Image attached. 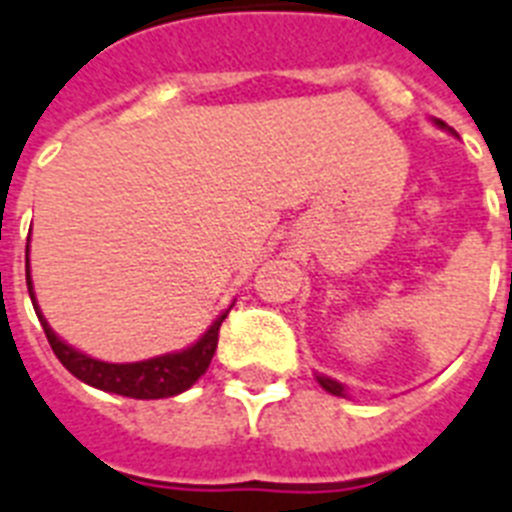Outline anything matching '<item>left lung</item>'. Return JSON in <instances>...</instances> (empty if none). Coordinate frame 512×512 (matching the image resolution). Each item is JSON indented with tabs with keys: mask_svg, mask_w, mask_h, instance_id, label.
Here are the masks:
<instances>
[{
	"mask_svg": "<svg viewBox=\"0 0 512 512\" xmlns=\"http://www.w3.org/2000/svg\"><path fill=\"white\" fill-rule=\"evenodd\" d=\"M436 126H442V128H444V123H442V120H436ZM318 384H321L323 389H326V392L336 394V397H344V386L339 384V381H334V378L318 376Z\"/></svg>",
	"mask_w": 512,
	"mask_h": 512,
	"instance_id": "1",
	"label": "left lung"
}]
</instances>
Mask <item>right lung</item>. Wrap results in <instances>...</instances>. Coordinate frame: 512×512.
Masks as SVG:
<instances>
[{"label":"right lung","instance_id":"right-lung-1","mask_svg":"<svg viewBox=\"0 0 512 512\" xmlns=\"http://www.w3.org/2000/svg\"><path fill=\"white\" fill-rule=\"evenodd\" d=\"M26 284L28 294H31L33 310L39 315L44 334L49 339V347L57 355L65 368L76 378H81L83 384L97 386L102 392L123 394V397H134V400H162V397H173V394L186 392L202 373L207 371V365L213 360L215 347H218L220 323L226 321V313L220 315L213 326L207 328L205 336L197 344H191L189 350L176 352V355H160L152 360H141V363H102L94 357L83 355V352L73 350L62 342L60 336H54L52 328L47 326L44 315L39 313L36 297H33L31 286V270H28V247H26Z\"/></svg>","mask_w":512,"mask_h":512}]
</instances>
